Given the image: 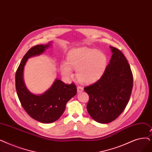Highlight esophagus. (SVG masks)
Instances as JSON below:
<instances>
[{
  "mask_svg": "<svg viewBox=\"0 0 152 152\" xmlns=\"http://www.w3.org/2000/svg\"><path fill=\"white\" fill-rule=\"evenodd\" d=\"M77 92H81L83 91V88L81 86H77Z\"/></svg>",
  "mask_w": 152,
  "mask_h": 152,
  "instance_id": "esophagus-1",
  "label": "esophagus"
}]
</instances>
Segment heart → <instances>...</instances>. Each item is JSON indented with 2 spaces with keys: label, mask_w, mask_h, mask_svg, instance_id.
<instances>
[{
  "label": "heart",
  "mask_w": 152,
  "mask_h": 152,
  "mask_svg": "<svg viewBox=\"0 0 152 152\" xmlns=\"http://www.w3.org/2000/svg\"><path fill=\"white\" fill-rule=\"evenodd\" d=\"M107 63V57L103 52L88 48H79L70 51L67 56V64L63 63V74L71 76V67L76 69L78 80L84 83H93L103 75Z\"/></svg>",
  "instance_id": "obj_1"
}]
</instances>
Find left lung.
<instances>
[{
    "label": "left lung",
    "instance_id": "obj_1",
    "mask_svg": "<svg viewBox=\"0 0 152 152\" xmlns=\"http://www.w3.org/2000/svg\"><path fill=\"white\" fill-rule=\"evenodd\" d=\"M110 49L113 55L102 76L84 88L89 98L88 113L101 124L113 122L122 113L133 88V75L126 58L118 48Z\"/></svg>",
    "mask_w": 152,
    "mask_h": 152
}]
</instances>
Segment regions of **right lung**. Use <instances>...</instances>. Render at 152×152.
<instances>
[{"instance_id":"add662e5","label":"right lung","mask_w":152,"mask_h":152,"mask_svg":"<svg viewBox=\"0 0 152 152\" xmlns=\"http://www.w3.org/2000/svg\"><path fill=\"white\" fill-rule=\"evenodd\" d=\"M50 44L37 45L31 47L23 57L15 74V88L21 105L31 118L42 123H52L57 121L63 114L66 104L77 92L75 83L66 84L58 79L42 95L32 94L25 87L23 71L27 59L42 53Z\"/></svg>"}]
</instances>
